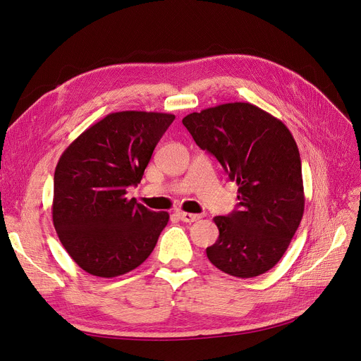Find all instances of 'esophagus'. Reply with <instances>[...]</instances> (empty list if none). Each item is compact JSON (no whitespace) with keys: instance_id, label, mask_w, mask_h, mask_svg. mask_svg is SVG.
<instances>
[{"instance_id":"1","label":"esophagus","mask_w":361,"mask_h":361,"mask_svg":"<svg viewBox=\"0 0 361 361\" xmlns=\"http://www.w3.org/2000/svg\"><path fill=\"white\" fill-rule=\"evenodd\" d=\"M178 216H179V219H180V221H183V222H188V224L195 222V221H198V219L203 218V216H201V214L185 213V212H179V213H178Z\"/></svg>"}]
</instances>
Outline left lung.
Here are the masks:
<instances>
[{
    "label": "left lung",
    "instance_id": "obj_1",
    "mask_svg": "<svg viewBox=\"0 0 361 361\" xmlns=\"http://www.w3.org/2000/svg\"><path fill=\"white\" fill-rule=\"evenodd\" d=\"M201 149L213 154L238 185V210L213 219L219 238L209 261L238 279L276 265L304 216L300 157L286 124L249 102L224 104L182 120Z\"/></svg>",
    "mask_w": 361,
    "mask_h": 361
}]
</instances>
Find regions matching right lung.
I'll return each mask as SVG.
<instances>
[{
    "instance_id": "obj_1",
    "label": "right lung",
    "mask_w": 361,
    "mask_h": 361,
    "mask_svg": "<svg viewBox=\"0 0 361 361\" xmlns=\"http://www.w3.org/2000/svg\"><path fill=\"white\" fill-rule=\"evenodd\" d=\"M173 114L121 111L90 126L63 151L54 170L53 225L74 262L96 277L137 268L169 222L126 197L137 185Z\"/></svg>"
}]
</instances>
